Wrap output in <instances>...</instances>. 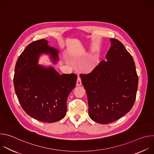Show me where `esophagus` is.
Wrapping results in <instances>:
<instances>
[{
  "mask_svg": "<svg viewBox=\"0 0 154 154\" xmlns=\"http://www.w3.org/2000/svg\"><path fill=\"white\" fill-rule=\"evenodd\" d=\"M77 86H80L82 85V81H81V79L80 77L79 76L77 78V83H76Z\"/></svg>",
  "mask_w": 154,
  "mask_h": 154,
  "instance_id": "esophagus-1",
  "label": "esophagus"
}]
</instances>
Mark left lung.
I'll list each match as a JSON object with an SVG mask.
<instances>
[{
    "mask_svg": "<svg viewBox=\"0 0 154 154\" xmlns=\"http://www.w3.org/2000/svg\"><path fill=\"white\" fill-rule=\"evenodd\" d=\"M88 74H80L88 102V113L94 121L106 124L119 119L132 108L137 96L138 77L133 57L118 39Z\"/></svg>",
    "mask_w": 154,
    "mask_h": 154,
    "instance_id": "left-lung-1",
    "label": "left lung"
}]
</instances>
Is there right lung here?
Wrapping results in <instances>:
<instances>
[{"mask_svg": "<svg viewBox=\"0 0 154 154\" xmlns=\"http://www.w3.org/2000/svg\"><path fill=\"white\" fill-rule=\"evenodd\" d=\"M42 53L49 54L54 63L58 60V51L49 46L47 40L31 42L16 63L14 86L26 113L34 119L51 123L66 116L67 99L75 86L77 76L73 73L60 75L52 66L37 64Z\"/></svg>", "mask_w": 154, "mask_h": 154, "instance_id": "right-lung-1", "label": "right lung"}]
</instances>
